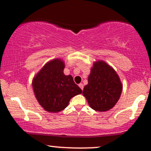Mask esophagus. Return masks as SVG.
<instances>
[{
	"label": "esophagus",
	"instance_id": "1",
	"mask_svg": "<svg viewBox=\"0 0 151 151\" xmlns=\"http://www.w3.org/2000/svg\"><path fill=\"white\" fill-rule=\"evenodd\" d=\"M79 86L81 88V90H83V89H84V85H83V84H79Z\"/></svg>",
	"mask_w": 151,
	"mask_h": 151
}]
</instances>
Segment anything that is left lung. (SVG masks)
Returning <instances> with one entry per match:
<instances>
[{
    "mask_svg": "<svg viewBox=\"0 0 151 151\" xmlns=\"http://www.w3.org/2000/svg\"><path fill=\"white\" fill-rule=\"evenodd\" d=\"M121 91L122 84L115 70L103 61L94 62L82 93L91 108L98 111L113 108Z\"/></svg>",
    "mask_w": 151,
    "mask_h": 151,
    "instance_id": "8db88e82",
    "label": "left lung"
}]
</instances>
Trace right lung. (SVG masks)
<instances>
[{"mask_svg": "<svg viewBox=\"0 0 151 151\" xmlns=\"http://www.w3.org/2000/svg\"><path fill=\"white\" fill-rule=\"evenodd\" d=\"M65 64L62 60H52L38 72L32 81L35 95L45 110L57 113L68 106L73 96L80 94L81 89L71 75L64 74Z\"/></svg>", "mask_w": 151, "mask_h": 151, "instance_id": "add662e5", "label": "right lung"}]
</instances>
